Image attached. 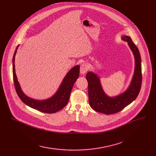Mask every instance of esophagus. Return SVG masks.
I'll return each instance as SVG.
<instances>
[{"instance_id":"34e87169","label":"esophagus","mask_w":156,"mask_h":156,"mask_svg":"<svg viewBox=\"0 0 156 156\" xmlns=\"http://www.w3.org/2000/svg\"><path fill=\"white\" fill-rule=\"evenodd\" d=\"M88 66L86 64H82L81 65L80 67V73L81 75H84V74L86 73V72L88 71Z\"/></svg>"}]
</instances>
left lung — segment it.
<instances>
[{"label": "left lung", "instance_id": "8db88e82", "mask_svg": "<svg viewBox=\"0 0 156 156\" xmlns=\"http://www.w3.org/2000/svg\"><path fill=\"white\" fill-rule=\"evenodd\" d=\"M121 38L128 42L134 55L135 62L133 76L126 90L116 97H109L104 92L97 75L93 72H88L86 75L88 81L90 105L94 111L108 115L119 112L135 100L140 92L142 85V76L140 52L129 37L124 35Z\"/></svg>", "mask_w": 156, "mask_h": 156}]
</instances>
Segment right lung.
Wrapping results in <instances>:
<instances>
[{
    "mask_svg": "<svg viewBox=\"0 0 156 156\" xmlns=\"http://www.w3.org/2000/svg\"><path fill=\"white\" fill-rule=\"evenodd\" d=\"M18 47L19 45L16 47L12 58V73L16 91L20 99L30 108L45 113H55L64 108L68 102L73 85L79 77L80 66H75L66 74L59 88L52 97L42 101L33 99L23 93L16 75L14 61Z\"/></svg>",
    "mask_w": 156,
    "mask_h": 156,
    "instance_id": "1",
    "label": "right lung"
}]
</instances>
